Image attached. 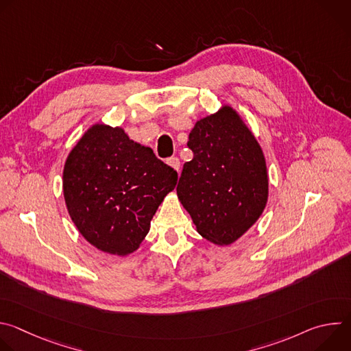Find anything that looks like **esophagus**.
<instances>
[{"mask_svg":"<svg viewBox=\"0 0 351 351\" xmlns=\"http://www.w3.org/2000/svg\"><path fill=\"white\" fill-rule=\"evenodd\" d=\"M168 165H169L171 168H173L176 172L180 171V161H179L176 157L169 158V160H168Z\"/></svg>","mask_w":351,"mask_h":351,"instance_id":"34e87169","label":"esophagus"}]
</instances>
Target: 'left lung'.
<instances>
[{"mask_svg":"<svg viewBox=\"0 0 351 351\" xmlns=\"http://www.w3.org/2000/svg\"><path fill=\"white\" fill-rule=\"evenodd\" d=\"M194 153L176 187L195 230L217 245H230L263 215L269 179L253 130L229 104L198 119L189 134Z\"/></svg>","mask_w":351,"mask_h":351,"instance_id":"1","label":"left lung"}]
</instances>
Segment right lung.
I'll list each match as a JSON object with an SVG mask.
<instances>
[{
	"label": "right lung",
	"instance_id": "obj_1",
	"mask_svg": "<svg viewBox=\"0 0 351 351\" xmlns=\"http://www.w3.org/2000/svg\"><path fill=\"white\" fill-rule=\"evenodd\" d=\"M178 173L121 126L93 123L69 152L62 173L66 210L99 252L126 257L145 239Z\"/></svg>",
	"mask_w": 351,
	"mask_h": 351
}]
</instances>
